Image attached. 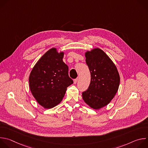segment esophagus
Returning <instances> with one entry per match:
<instances>
[{
	"instance_id": "34e87169",
	"label": "esophagus",
	"mask_w": 148,
	"mask_h": 148,
	"mask_svg": "<svg viewBox=\"0 0 148 148\" xmlns=\"http://www.w3.org/2000/svg\"><path fill=\"white\" fill-rule=\"evenodd\" d=\"M77 81H78V79H77V78L74 79V84H76V83L77 82Z\"/></svg>"
}]
</instances>
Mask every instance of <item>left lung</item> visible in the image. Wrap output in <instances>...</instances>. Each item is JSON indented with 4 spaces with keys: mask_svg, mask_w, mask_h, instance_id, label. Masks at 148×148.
<instances>
[{
    "mask_svg": "<svg viewBox=\"0 0 148 148\" xmlns=\"http://www.w3.org/2000/svg\"><path fill=\"white\" fill-rule=\"evenodd\" d=\"M91 73V82L82 99L88 106L98 110L107 105L116 94L120 83L117 68L103 50L95 48L85 53Z\"/></svg>",
    "mask_w": 148,
    "mask_h": 148,
    "instance_id": "8db88e82",
    "label": "left lung"
}]
</instances>
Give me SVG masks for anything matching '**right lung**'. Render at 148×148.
<instances>
[{
  "mask_svg": "<svg viewBox=\"0 0 148 148\" xmlns=\"http://www.w3.org/2000/svg\"><path fill=\"white\" fill-rule=\"evenodd\" d=\"M64 53L57 48L49 50L37 61L29 75V88L39 105L45 109L59 104L67 88L73 83L69 67L63 62Z\"/></svg>",
  "mask_w": 148,
  "mask_h": 148,
  "instance_id": "right-lung-1",
  "label": "right lung"
}]
</instances>
